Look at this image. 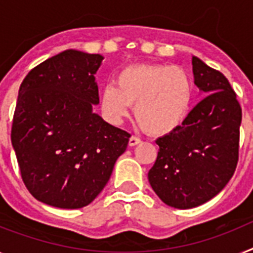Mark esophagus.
I'll return each instance as SVG.
<instances>
[{
    "instance_id": "esophagus-1",
    "label": "esophagus",
    "mask_w": 253,
    "mask_h": 253,
    "mask_svg": "<svg viewBox=\"0 0 253 253\" xmlns=\"http://www.w3.org/2000/svg\"><path fill=\"white\" fill-rule=\"evenodd\" d=\"M140 143H141V140H140L139 137H136V136H131L130 140H128V145H130V146H135V145H137V144H140Z\"/></svg>"
}]
</instances>
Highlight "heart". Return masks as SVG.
<instances>
[{"label": "heart", "instance_id": "1", "mask_svg": "<svg viewBox=\"0 0 253 253\" xmlns=\"http://www.w3.org/2000/svg\"><path fill=\"white\" fill-rule=\"evenodd\" d=\"M193 84L182 68L166 64L131 65L101 92V108L114 122L130 113L156 136L173 132L185 122L193 101Z\"/></svg>", "mask_w": 253, "mask_h": 253}]
</instances>
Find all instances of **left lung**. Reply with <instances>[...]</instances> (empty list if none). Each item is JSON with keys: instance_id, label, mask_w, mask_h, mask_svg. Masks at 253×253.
<instances>
[{"instance_id": "8db88e82", "label": "left lung", "mask_w": 253, "mask_h": 253, "mask_svg": "<svg viewBox=\"0 0 253 253\" xmlns=\"http://www.w3.org/2000/svg\"><path fill=\"white\" fill-rule=\"evenodd\" d=\"M194 84L206 95L173 132L158 137L150 186L175 209L201 206L221 192L238 163L242 108L228 78L193 56Z\"/></svg>"}]
</instances>
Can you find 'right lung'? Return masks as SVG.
I'll use <instances>...</instances> for the list:
<instances>
[{
    "mask_svg": "<svg viewBox=\"0 0 253 253\" xmlns=\"http://www.w3.org/2000/svg\"><path fill=\"white\" fill-rule=\"evenodd\" d=\"M99 54L65 50L23 80L11 143L25 186L37 201L82 209L107 185L130 133L92 112L99 104Z\"/></svg>",
    "mask_w": 253,
    "mask_h": 253,
    "instance_id": "right-lung-1",
    "label": "right lung"
}]
</instances>
